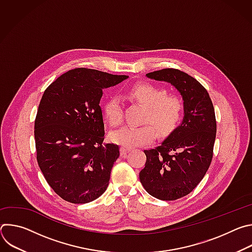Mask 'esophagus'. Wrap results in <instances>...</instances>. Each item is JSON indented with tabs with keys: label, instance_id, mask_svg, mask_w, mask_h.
Returning a JSON list of instances; mask_svg holds the SVG:
<instances>
[{
	"label": "esophagus",
	"instance_id": "esophagus-1",
	"mask_svg": "<svg viewBox=\"0 0 252 252\" xmlns=\"http://www.w3.org/2000/svg\"><path fill=\"white\" fill-rule=\"evenodd\" d=\"M129 149H127V148H121V154H122V156H126L127 153H129Z\"/></svg>",
	"mask_w": 252,
	"mask_h": 252
}]
</instances>
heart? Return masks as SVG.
Returning <instances> with one entry per match:
<instances>
[{
  "mask_svg": "<svg viewBox=\"0 0 252 252\" xmlns=\"http://www.w3.org/2000/svg\"><path fill=\"white\" fill-rule=\"evenodd\" d=\"M128 97L145 107L139 126H124L114 131V142L130 149L151 142L157 133L159 136L170 134L181 123L185 111L182 97L175 94H166V90L152 84H138L127 91ZM105 121L112 126L123 123V106L119 96L107 98L102 105Z\"/></svg>",
  "mask_w": 252,
  "mask_h": 252,
  "instance_id": "heart-1",
  "label": "heart"
}]
</instances>
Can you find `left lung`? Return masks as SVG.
<instances>
[{"label": "left lung", "instance_id": "8db88e82", "mask_svg": "<svg viewBox=\"0 0 252 252\" xmlns=\"http://www.w3.org/2000/svg\"><path fill=\"white\" fill-rule=\"evenodd\" d=\"M147 77L170 83L181 93L185 119L158 147L143 151L146 165L139 172L142 187L154 197L175 200L190 193L205 175L217 135L214 107L206 89L177 68H162Z\"/></svg>", "mask_w": 252, "mask_h": 252}]
</instances>
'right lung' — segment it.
Segmentation results:
<instances>
[{
	"label": "right lung",
	"instance_id": "right-lung-1",
	"mask_svg": "<svg viewBox=\"0 0 252 252\" xmlns=\"http://www.w3.org/2000/svg\"><path fill=\"white\" fill-rule=\"evenodd\" d=\"M126 78L78 67L46 89L34 120L37 161L49 186L63 200L88 203L109 186L120 148L102 146L99 101L103 89Z\"/></svg>",
	"mask_w": 252,
	"mask_h": 252
}]
</instances>
